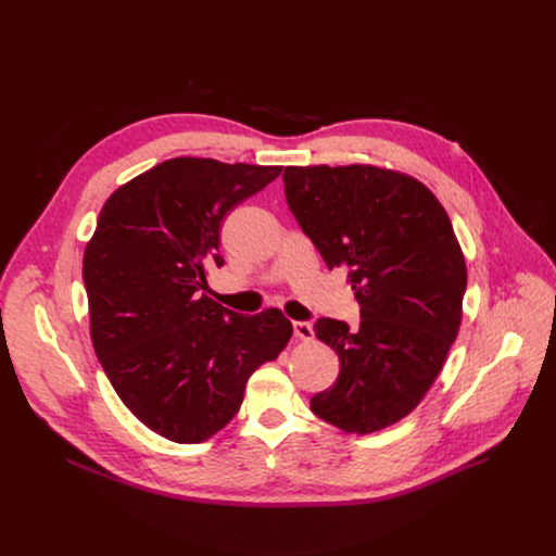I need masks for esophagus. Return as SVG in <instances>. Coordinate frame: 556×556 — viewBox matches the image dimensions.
Returning <instances> with one entry per match:
<instances>
[{
	"instance_id": "esophagus-1",
	"label": "esophagus",
	"mask_w": 556,
	"mask_h": 556,
	"mask_svg": "<svg viewBox=\"0 0 556 556\" xmlns=\"http://www.w3.org/2000/svg\"><path fill=\"white\" fill-rule=\"evenodd\" d=\"M292 334H294V339H299V341H312V339H314L312 324H309V321H294V324H292Z\"/></svg>"
}]
</instances>
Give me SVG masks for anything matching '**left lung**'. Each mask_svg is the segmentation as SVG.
<instances>
[{"mask_svg": "<svg viewBox=\"0 0 556 556\" xmlns=\"http://www.w3.org/2000/svg\"><path fill=\"white\" fill-rule=\"evenodd\" d=\"M286 200L328 268H348L361 324L319 319L341 361L309 409L345 433L409 416L462 324L466 262L438 198L416 178L371 165L286 167Z\"/></svg>", "mask_w": 556, "mask_h": 556, "instance_id": "left-lung-1", "label": "left lung"}]
</instances>
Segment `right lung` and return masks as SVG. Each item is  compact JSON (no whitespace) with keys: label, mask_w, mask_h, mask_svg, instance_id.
I'll list each match as a JSON object with an SVG mask.
<instances>
[{"label":"right lung","mask_w":556,"mask_h":556,"mask_svg":"<svg viewBox=\"0 0 556 556\" xmlns=\"http://www.w3.org/2000/svg\"><path fill=\"white\" fill-rule=\"evenodd\" d=\"M281 167L172 157L116 189L84 255L94 352L125 407L172 442H204L279 356L292 324L277 307L237 314L206 290L222 266V219Z\"/></svg>","instance_id":"obj_1"}]
</instances>
